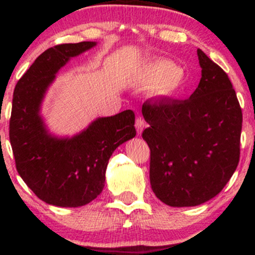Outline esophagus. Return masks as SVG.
Masks as SVG:
<instances>
[{
	"instance_id": "34e87169",
	"label": "esophagus",
	"mask_w": 255,
	"mask_h": 255,
	"mask_svg": "<svg viewBox=\"0 0 255 255\" xmlns=\"http://www.w3.org/2000/svg\"><path fill=\"white\" fill-rule=\"evenodd\" d=\"M144 126H145L144 119L140 118V116H137L136 120H135V128H136L137 134H141L142 133V130H144Z\"/></svg>"
}]
</instances>
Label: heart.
Returning a JSON list of instances; mask_svg holds the SVG:
<instances>
[{
  "label": "heart",
  "instance_id": "heart-1",
  "mask_svg": "<svg viewBox=\"0 0 255 255\" xmlns=\"http://www.w3.org/2000/svg\"><path fill=\"white\" fill-rule=\"evenodd\" d=\"M142 77L148 84L156 86L160 96H169L174 93L182 85L183 73L181 67L172 61L157 58L144 66Z\"/></svg>",
  "mask_w": 255,
  "mask_h": 255
}]
</instances>
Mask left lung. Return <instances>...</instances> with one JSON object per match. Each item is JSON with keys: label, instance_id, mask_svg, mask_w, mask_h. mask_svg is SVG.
<instances>
[{"label": "left lung", "instance_id": "8db88e82", "mask_svg": "<svg viewBox=\"0 0 255 255\" xmlns=\"http://www.w3.org/2000/svg\"><path fill=\"white\" fill-rule=\"evenodd\" d=\"M201 79L184 101L148 99L142 139L151 150L150 182L160 201L188 207L215 198L240 159L242 111L231 81L198 49Z\"/></svg>", "mask_w": 255, "mask_h": 255}]
</instances>
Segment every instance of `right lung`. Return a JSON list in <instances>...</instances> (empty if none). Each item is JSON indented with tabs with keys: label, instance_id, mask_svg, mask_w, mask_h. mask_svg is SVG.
<instances>
[{
	"label": "right lung",
	"instance_id": "1",
	"mask_svg": "<svg viewBox=\"0 0 255 255\" xmlns=\"http://www.w3.org/2000/svg\"><path fill=\"white\" fill-rule=\"evenodd\" d=\"M96 45L81 42L48 49L14 90L9 140L16 170L40 200L54 206L79 207L95 200L104 188L113 152L136 134L131 110L96 119L73 136L51 134L40 115L43 99L58 71Z\"/></svg>",
	"mask_w": 255,
	"mask_h": 255
}]
</instances>
